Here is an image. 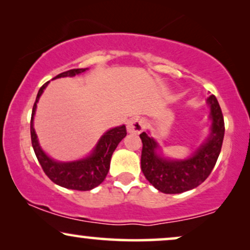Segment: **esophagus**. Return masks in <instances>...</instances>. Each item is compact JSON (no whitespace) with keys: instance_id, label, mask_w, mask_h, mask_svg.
<instances>
[{"instance_id":"34e87169","label":"esophagus","mask_w":250,"mask_h":250,"mask_svg":"<svg viewBox=\"0 0 250 250\" xmlns=\"http://www.w3.org/2000/svg\"><path fill=\"white\" fill-rule=\"evenodd\" d=\"M145 121L142 118H132L127 123V130L129 134H139L144 130Z\"/></svg>"}]
</instances>
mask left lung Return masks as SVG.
<instances>
[{
  "instance_id": "8db88e82",
  "label": "left lung",
  "mask_w": 250,
  "mask_h": 250,
  "mask_svg": "<svg viewBox=\"0 0 250 250\" xmlns=\"http://www.w3.org/2000/svg\"><path fill=\"white\" fill-rule=\"evenodd\" d=\"M207 103L210 107V134L208 138L188 158L174 160L162 154L158 142L142 132L143 143L142 171L146 179L160 192L177 194L197 188L204 183L217 161L224 138V119L217 99L209 96Z\"/></svg>"
}]
</instances>
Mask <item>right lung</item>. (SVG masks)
<instances>
[{
  "label": "right lung",
  "instance_id": "add662e5",
  "mask_svg": "<svg viewBox=\"0 0 250 250\" xmlns=\"http://www.w3.org/2000/svg\"><path fill=\"white\" fill-rule=\"evenodd\" d=\"M86 69L89 68L69 69V71L61 73V74L55 76L53 80L65 78V76H75L85 72ZM49 82L50 81L44 83L40 88L32 111L31 138L35 155L39 160L40 165H41L43 171L45 172V175L55 184L69 189L89 191V189L95 188L96 186L102 184L103 181L105 179L109 170V164H111L113 152L115 151L119 143L127 135L125 125H119V127L112 128L106 131L99 138L92 152L88 156H85V158L67 162L53 160L40 146L38 136H36L34 129V115L36 112V105H38L39 99L43 94V91H44L46 85L49 84Z\"/></svg>",
  "mask_w": 250,
  "mask_h": 250
}]
</instances>
